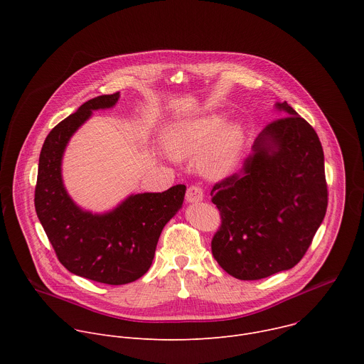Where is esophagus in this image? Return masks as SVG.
I'll list each match as a JSON object with an SVG mask.
<instances>
[{"mask_svg":"<svg viewBox=\"0 0 364 364\" xmlns=\"http://www.w3.org/2000/svg\"><path fill=\"white\" fill-rule=\"evenodd\" d=\"M203 196H204V193H203V190H201L198 186H191V187H188V190H187L186 200H187L188 203H198V201L203 200Z\"/></svg>","mask_w":364,"mask_h":364,"instance_id":"1","label":"esophagus"}]
</instances>
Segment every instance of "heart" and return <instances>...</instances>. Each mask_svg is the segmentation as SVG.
I'll use <instances>...</instances> for the list:
<instances>
[{
	"instance_id": "heart-1",
	"label": "heart",
	"mask_w": 364,
	"mask_h": 364,
	"mask_svg": "<svg viewBox=\"0 0 364 364\" xmlns=\"http://www.w3.org/2000/svg\"><path fill=\"white\" fill-rule=\"evenodd\" d=\"M245 128L239 122L226 124L223 114H209L178 121L167 127L164 145L176 160H198L201 174L209 180L228 177L239 161Z\"/></svg>"
}]
</instances>
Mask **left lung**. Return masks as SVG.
Instances as JSON below:
<instances>
[{"label": "left lung", "mask_w": 364, "mask_h": 364, "mask_svg": "<svg viewBox=\"0 0 364 364\" xmlns=\"http://www.w3.org/2000/svg\"><path fill=\"white\" fill-rule=\"evenodd\" d=\"M284 115L257 135L242 168L216 184L222 215L212 240L218 264L232 277L256 281L294 268L327 210L324 152L317 132L287 102Z\"/></svg>", "instance_id": "8db88e82"}]
</instances>
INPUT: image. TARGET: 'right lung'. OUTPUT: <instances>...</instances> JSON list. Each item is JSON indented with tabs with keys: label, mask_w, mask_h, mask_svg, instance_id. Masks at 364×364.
<instances>
[{
	"label": "right lung",
	"mask_w": 364,
	"mask_h": 364,
	"mask_svg": "<svg viewBox=\"0 0 364 364\" xmlns=\"http://www.w3.org/2000/svg\"><path fill=\"white\" fill-rule=\"evenodd\" d=\"M119 92L93 97L47 135L38 160L34 205L59 261L72 274L108 285L139 279L151 267L164 226L183 207L186 186L129 194L114 209L93 213L68 193L62 163L75 132L93 111L111 109Z\"/></svg>",
	"instance_id": "obj_1"
}]
</instances>
